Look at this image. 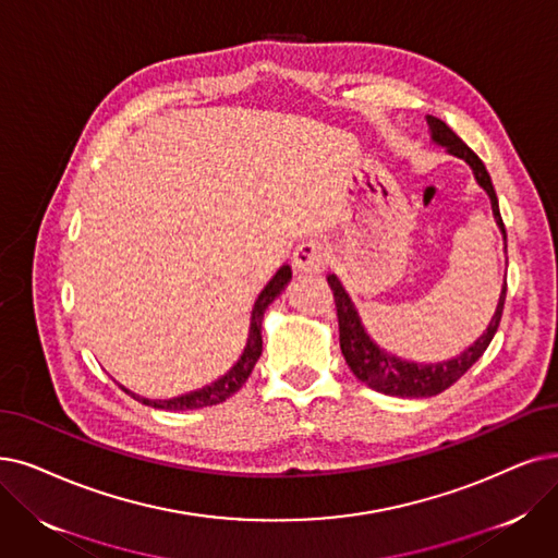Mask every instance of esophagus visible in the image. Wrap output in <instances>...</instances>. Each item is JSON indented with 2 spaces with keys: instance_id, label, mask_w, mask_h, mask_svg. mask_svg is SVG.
<instances>
[{
  "instance_id": "esophagus-1",
  "label": "esophagus",
  "mask_w": 558,
  "mask_h": 558,
  "mask_svg": "<svg viewBox=\"0 0 558 558\" xmlns=\"http://www.w3.org/2000/svg\"><path fill=\"white\" fill-rule=\"evenodd\" d=\"M329 254L320 240H302L293 252V267L302 275L320 272L327 265Z\"/></svg>"
}]
</instances>
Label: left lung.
<instances>
[{
  "instance_id": "obj_1",
  "label": "left lung",
  "mask_w": 558,
  "mask_h": 558,
  "mask_svg": "<svg viewBox=\"0 0 558 558\" xmlns=\"http://www.w3.org/2000/svg\"><path fill=\"white\" fill-rule=\"evenodd\" d=\"M426 121H428V130H430V142L447 150V155H453V158L462 160L466 167H470L474 173V181L487 194L489 208H493V217L504 235V252H506V229H504V221L499 215L497 192L493 187V178H489L485 165L447 123L435 119V117H426ZM327 283L333 291V302H337L339 341H341V352L345 356L348 368L354 373L356 380L364 383L366 387L380 391L385 396H398V398L437 396L444 389H449L453 383H458L460 375H464L481 360V354L487 350L489 341H493V337L497 333V327H499V320H501L504 300H506V279H504L497 308H495L493 318H489L487 327L483 329L481 337L472 345H466L460 354L451 356V360L423 364V362L405 360V356H398V354L385 350L368 333V329L360 316V308H356V304L352 302L343 281L337 275H329Z\"/></svg>"
}]
</instances>
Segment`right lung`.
Returning a JSON list of instances; mask_svg holds the SVG:
<instances>
[{
    "label": "right lung",
    "mask_w": 558,
    "mask_h": 558,
    "mask_svg": "<svg viewBox=\"0 0 558 558\" xmlns=\"http://www.w3.org/2000/svg\"><path fill=\"white\" fill-rule=\"evenodd\" d=\"M293 279L291 272V265H281L279 270L275 272V277L263 286V291L258 293L254 306H252V316H250V331H247V343H244L238 362L225 373L219 375L217 380H213L206 387H198L194 391L181 393V396H173V398H146L140 396L135 391H130L128 387L119 385L128 396L137 398L140 403L155 408V410H169V412H183V410H198V408H208V405H217V403H225L227 398H231L244 383L250 380V375L258 362V356L263 352V316L267 306H270L283 291L288 281Z\"/></svg>",
    "instance_id": "add662e5"
}]
</instances>
